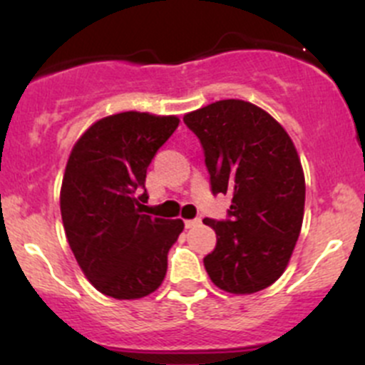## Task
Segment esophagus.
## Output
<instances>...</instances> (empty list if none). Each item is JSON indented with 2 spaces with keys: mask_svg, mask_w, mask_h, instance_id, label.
I'll list each match as a JSON object with an SVG mask.
<instances>
[{
  "mask_svg": "<svg viewBox=\"0 0 365 365\" xmlns=\"http://www.w3.org/2000/svg\"><path fill=\"white\" fill-rule=\"evenodd\" d=\"M200 224H201L200 217H197V219H189V220H185V227H187V230H192V227L200 226Z\"/></svg>",
  "mask_w": 365,
  "mask_h": 365,
  "instance_id": "1",
  "label": "esophagus"
}]
</instances>
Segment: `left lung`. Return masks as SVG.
I'll list each match as a JSON object with an SVG mask.
<instances>
[{
	"mask_svg": "<svg viewBox=\"0 0 365 365\" xmlns=\"http://www.w3.org/2000/svg\"><path fill=\"white\" fill-rule=\"evenodd\" d=\"M205 152L213 194H230L227 219H205L217 245L203 263L217 288L237 295L274 284L288 267L304 219L305 180L288 132L245 101H219L183 116Z\"/></svg>",
	"mask_w": 365,
	"mask_h": 365,
	"instance_id": "obj_1",
	"label": "left lung"
}]
</instances>
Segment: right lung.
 <instances>
[{
	"mask_svg": "<svg viewBox=\"0 0 365 365\" xmlns=\"http://www.w3.org/2000/svg\"><path fill=\"white\" fill-rule=\"evenodd\" d=\"M176 116L127 111L91 125L73 145L60 208L81 270L104 295L134 300L155 292L183 220L143 213L146 169L178 127Z\"/></svg>",
	"mask_w": 365,
	"mask_h": 365,
	"instance_id": "add662e5",
	"label": "right lung"
}]
</instances>
